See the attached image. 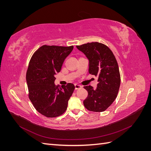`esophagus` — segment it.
<instances>
[{"instance_id":"obj_1","label":"esophagus","mask_w":151,"mask_h":151,"mask_svg":"<svg viewBox=\"0 0 151 151\" xmlns=\"http://www.w3.org/2000/svg\"><path fill=\"white\" fill-rule=\"evenodd\" d=\"M82 88H83V86H82L77 84H75V89H82Z\"/></svg>"}]
</instances>
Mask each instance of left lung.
I'll list each match as a JSON object with an SVG mask.
<instances>
[{"instance_id": "left-lung-1", "label": "left lung", "mask_w": 151, "mask_h": 151, "mask_svg": "<svg viewBox=\"0 0 151 151\" xmlns=\"http://www.w3.org/2000/svg\"><path fill=\"white\" fill-rule=\"evenodd\" d=\"M89 61V73L98 77L97 88L86 86L88 96L83 103L88 110L104 111L115 101L120 86L118 63L111 50L98 42L76 46Z\"/></svg>"}]
</instances>
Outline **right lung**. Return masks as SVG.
<instances>
[{"mask_svg": "<svg viewBox=\"0 0 151 151\" xmlns=\"http://www.w3.org/2000/svg\"><path fill=\"white\" fill-rule=\"evenodd\" d=\"M73 48L43 45L31 58L26 73L29 98L36 110L47 117H57L64 113L74 91L72 83L63 86L54 83L55 76Z\"/></svg>", "mask_w": 151, "mask_h": 151, "instance_id": "add662e5", "label": "right lung"}]
</instances>
